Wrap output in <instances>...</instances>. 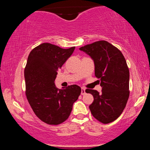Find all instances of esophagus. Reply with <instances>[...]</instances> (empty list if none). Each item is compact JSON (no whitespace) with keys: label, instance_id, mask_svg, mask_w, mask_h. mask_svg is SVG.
<instances>
[{"label":"esophagus","instance_id":"obj_1","mask_svg":"<svg viewBox=\"0 0 150 150\" xmlns=\"http://www.w3.org/2000/svg\"><path fill=\"white\" fill-rule=\"evenodd\" d=\"M85 94V87H82L81 88V94L82 95H84Z\"/></svg>","mask_w":150,"mask_h":150}]
</instances>
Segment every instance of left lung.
Segmentation results:
<instances>
[{"mask_svg": "<svg viewBox=\"0 0 150 150\" xmlns=\"http://www.w3.org/2000/svg\"><path fill=\"white\" fill-rule=\"evenodd\" d=\"M90 56L95 65V77L101 92L87 89L94 97L89 106L92 116L101 123H109L120 116L126 106L129 91V69L123 53L106 41H98L80 48Z\"/></svg>", "mask_w": 150, "mask_h": 150, "instance_id": "1", "label": "left lung"}]
</instances>
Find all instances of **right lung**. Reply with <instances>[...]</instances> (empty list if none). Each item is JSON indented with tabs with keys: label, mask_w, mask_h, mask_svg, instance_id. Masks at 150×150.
I'll use <instances>...</instances> for the list:
<instances>
[{
	"label": "right lung",
	"mask_w": 150,
	"mask_h": 150,
	"mask_svg": "<svg viewBox=\"0 0 150 150\" xmlns=\"http://www.w3.org/2000/svg\"><path fill=\"white\" fill-rule=\"evenodd\" d=\"M75 46L61 49L43 43L32 50L25 68L26 96L38 118L49 125H58L69 117L81 88L76 85L66 89L56 87L58 70L73 54Z\"/></svg>",
	"instance_id": "add662e5"
}]
</instances>
